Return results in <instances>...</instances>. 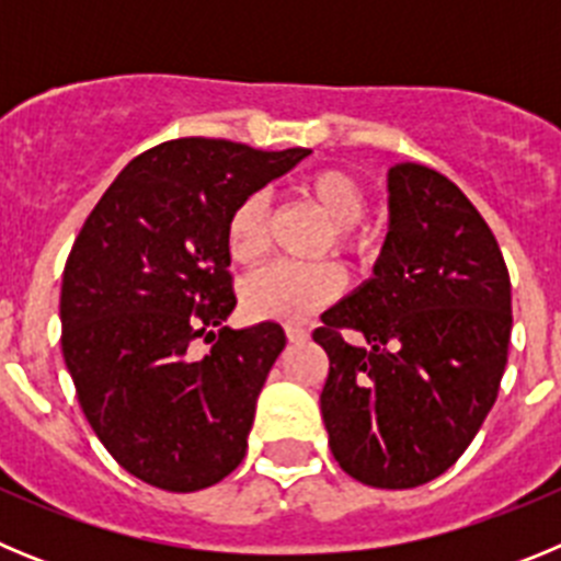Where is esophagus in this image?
<instances>
[{"mask_svg": "<svg viewBox=\"0 0 561 561\" xmlns=\"http://www.w3.org/2000/svg\"><path fill=\"white\" fill-rule=\"evenodd\" d=\"M286 336H289V342H304L306 336H309V331L304 329V325H295V323H289L286 325Z\"/></svg>", "mask_w": 561, "mask_h": 561, "instance_id": "34e87169", "label": "esophagus"}]
</instances>
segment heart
<instances>
[{"mask_svg": "<svg viewBox=\"0 0 561 561\" xmlns=\"http://www.w3.org/2000/svg\"><path fill=\"white\" fill-rule=\"evenodd\" d=\"M297 196L331 225L323 250L340 255H365L370 230L359 225L365 213V191L359 180L340 168H323L297 182ZM225 244L236 264L250 266L270 247V207L261 193H250L227 216ZM342 289V272L334 264L295 266L272 264L252 272L241 284V309L252 320H304L331 304Z\"/></svg>", "mask_w": 561, "mask_h": 561, "instance_id": "obj_1", "label": "heart"}]
</instances>
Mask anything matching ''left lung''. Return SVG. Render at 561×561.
Here are the masks:
<instances>
[{"label":"left lung","mask_w":561,"mask_h":561,"mask_svg":"<svg viewBox=\"0 0 561 561\" xmlns=\"http://www.w3.org/2000/svg\"><path fill=\"white\" fill-rule=\"evenodd\" d=\"M390 225L374 277L323 311L320 393L342 472L376 489L438 478L497 399L512 340V280L497 238L444 173L388 171ZM342 330H359L351 346Z\"/></svg>","instance_id":"left-lung-1"}]
</instances>
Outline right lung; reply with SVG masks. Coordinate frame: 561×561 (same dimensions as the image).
Instances as JSON below:
<instances>
[{
	"mask_svg": "<svg viewBox=\"0 0 561 561\" xmlns=\"http://www.w3.org/2000/svg\"><path fill=\"white\" fill-rule=\"evenodd\" d=\"M309 153L168 140L134 157L83 221L64 266V362L101 444L142 483L199 492L244 460L286 334L225 325L227 216ZM202 335L211 351L199 357Z\"/></svg>",
	"mask_w": 561,
	"mask_h": 561,
	"instance_id": "add662e5",
	"label": "right lung"
}]
</instances>
